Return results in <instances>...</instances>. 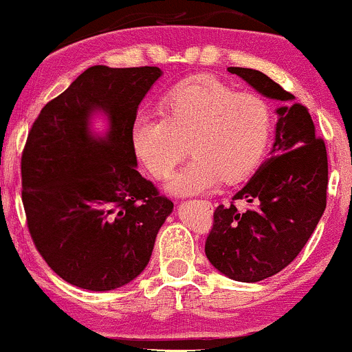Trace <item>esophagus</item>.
Returning <instances> with one entry per match:
<instances>
[{
	"label": "esophagus",
	"instance_id": "34e87169",
	"mask_svg": "<svg viewBox=\"0 0 352 352\" xmlns=\"http://www.w3.org/2000/svg\"><path fill=\"white\" fill-rule=\"evenodd\" d=\"M201 204H204V205H210V201H208V200H204V201H201Z\"/></svg>",
	"mask_w": 352,
	"mask_h": 352
}]
</instances>
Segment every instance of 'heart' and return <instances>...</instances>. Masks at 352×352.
<instances>
[{
  "instance_id": "1",
  "label": "heart",
  "mask_w": 352,
  "mask_h": 352,
  "mask_svg": "<svg viewBox=\"0 0 352 352\" xmlns=\"http://www.w3.org/2000/svg\"><path fill=\"white\" fill-rule=\"evenodd\" d=\"M272 131V111L260 94L238 92L214 78L197 76L171 87L161 116L142 113L131 126L133 148L157 179H168L188 152L191 161L171 181L179 195L232 183L262 159Z\"/></svg>"
}]
</instances>
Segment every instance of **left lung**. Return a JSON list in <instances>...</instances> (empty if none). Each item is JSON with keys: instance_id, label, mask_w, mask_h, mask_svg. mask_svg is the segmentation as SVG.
Instances as JSON below:
<instances>
[{"instance_id": "obj_1", "label": "left lung", "mask_w": 352, "mask_h": 352, "mask_svg": "<svg viewBox=\"0 0 352 352\" xmlns=\"http://www.w3.org/2000/svg\"><path fill=\"white\" fill-rule=\"evenodd\" d=\"M253 89L283 102L277 109L276 142L252 179L219 205L205 241L208 262L239 283H258L286 269L315 231L327 207L329 162L325 142L316 137L311 116L293 94L258 69L228 68ZM245 199L248 211H238Z\"/></svg>"}]
</instances>
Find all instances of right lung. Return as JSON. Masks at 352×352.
<instances>
[{"mask_svg":"<svg viewBox=\"0 0 352 352\" xmlns=\"http://www.w3.org/2000/svg\"><path fill=\"white\" fill-rule=\"evenodd\" d=\"M162 75L157 66H90L43 107L22 152L27 228L47 265L66 283L111 291L140 276L173 201L137 171L131 126L138 104ZM111 123L88 128L94 110Z\"/></svg>","mask_w":352,"mask_h":352,"instance_id":"1","label":"right lung"}]
</instances>
